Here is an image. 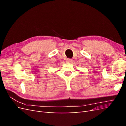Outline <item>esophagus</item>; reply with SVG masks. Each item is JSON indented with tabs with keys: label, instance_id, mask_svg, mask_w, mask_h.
Here are the masks:
<instances>
[{
	"label": "esophagus",
	"instance_id": "1",
	"mask_svg": "<svg viewBox=\"0 0 126 126\" xmlns=\"http://www.w3.org/2000/svg\"><path fill=\"white\" fill-rule=\"evenodd\" d=\"M72 62V59L70 58H67L66 59V62L67 63H71Z\"/></svg>",
	"mask_w": 126,
	"mask_h": 126
}]
</instances>
